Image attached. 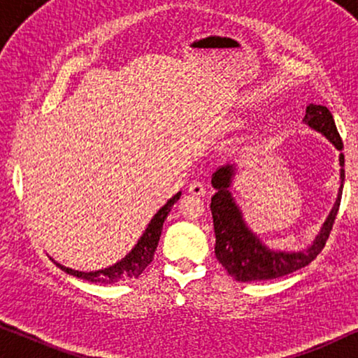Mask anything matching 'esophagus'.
Returning a JSON list of instances; mask_svg holds the SVG:
<instances>
[{"label": "esophagus", "instance_id": "esophagus-1", "mask_svg": "<svg viewBox=\"0 0 358 358\" xmlns=\"http://www.w3.org/2000/svg\"><path fill=\"white\" fill-rule=\"evenodd\" d=\"M189 192L194 195V197H203L207 194V189L205 185L200 182V180H194L192 184H189Z\"/></svg>", "mask_w": 358, "mask_h": 358}]
</instances>
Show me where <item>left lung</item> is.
I'll return each mask as SVG.
<instances>
[{
    "label": "left lung",
    "mask_w": 358,
    "mask_h": 358,
    "mask_svg": "<svg viewBox=\"0 0 358 358\" xmlns=\"http://www.w3.org/2000/svg\"><path fill=\"white\" fill-rule=\"evenodd\" d=\"M303 122L313 130L324 135L337 150H344L341 135L336 129L334 119L329 109L324 106L310 104L306 107V114ZM341 164V187L337 194L336 203L332 207L329 217L326 218L321 231L315 238L311 246L301 251H273L264 244L256 233L251 231L243 218V212L234 202L229 187H231L234 164L222 166L212 176V185L217 192L212 197L210 210L213 217L215 229V256L222 264L229 275L238 282H259L272 280L305 267L315 261L317 254L322 251L329 238V233L334 224V220L339 212L342 187H344V155H339Z\"/></svg>",
    "instance_id": "1"
}]
</instances>
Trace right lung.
<instances>
[{"instance_id":"right-lung-1","label":"right lung","mask_w":358,"mask_h":358,"mask_svg":"<svg viewBox=\"0 0 358 358\" xmlns=\"http://www.w3.org/2000/svg\"><path fill=\"white\" fill-rule=\"evenodd\" d=\"M180 197V192H178L174 197H171L166 205H163L151 222L146 227L145 233L141 234V238L138 239V243L135 244V248L127 254V256L122 259V261L115 262L114 266L106 267V268H99V271H92V272H81V271H75V268L65 267L62 264H57V267H60L63 272L70 273L73 277L83 278V280L92 282V283H102V285H107V283H115L120 280H129V278H138L141 275V272L148 267V264H151L155 256L156 248H158V241L161 236V231H163V223L164 220L168 218V215L173 208V205L178 202Z\"/></svg>"}]
</instances>
